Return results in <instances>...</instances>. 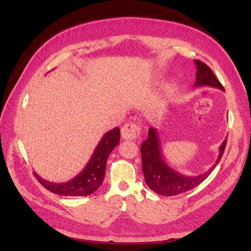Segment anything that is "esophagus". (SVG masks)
<instances>
[{"label":"esophagus","mask_w":251,"mask_h":251,"mask_svg":"<svg viewBox=\"0 0 251 251\" xmlns=\"http://www.w3.org/2000/svg\"><path fill=\"white\" fill-rule=\"evenodd\" d=\"M140 132L141 130L138 125L130 123L121 128V137L125 140H134L140 135Z\"/></svg>","instance_id":"1"}]
</instances>
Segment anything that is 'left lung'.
<instances>
[{"instance_id":"8db88e82","label":"left lung","mask_w":251,"mask_h":251,"mask_svg":"<svg viewBox=\"0 0 251 251\" xmlns=\"http://www.w3.org/2000/svg\"><path fill=\"white\" fill-rule=\"evenodd\" d=\"M195 64L197 67V73L194 87L208 86L224 91V87L217 79L214 72L206 64L198 59H195ZM226 142L227 138L220 146L217 161L208 171L198 175V176H185V175H182L172 169L165 162L158 131L154 127H150L149 137L141 143L140 149L142 157V172L144 179H146V183L151 191L161 196L171 197L191 191V189L198 186L214 171L217 164L221 160Z\"/></svg>"}]
</instances>
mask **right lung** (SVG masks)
<instances>
[{
	"mask_svg": "<svg viewBox=\"0 0 251 251\" xmlns=\"http://www.w3.org/2000/svg\"><path fill=\"white\" fill-rule=\"evenodd\" d=\"M120 140L119 127L105 133L94 151L92 157L90 158L87 165L78 175L67 182H50L43 179L35 172V178L48 191L62 196H89L97 191L102 184L108 157L111 151L115 149Z\"/></svg>",
	"mask_w": 251,
	"mask_h": 251,
	"instance_id": "obj_1",
	"label": "right lung"
}]
</instances>
